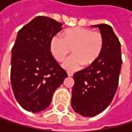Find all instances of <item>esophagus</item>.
<instances>
[{"label":"esophagus","instance_id":"esophagus-1","mask_svg":"<svg viewBox=\"0 0 132 132\" xmlns=\"http://www.w3.org/2000/svg\"><path fill=\"white\" fill-rule=\"evenodd\" d=\"M67 74H68L69 77H72V76L73 75V72H70V71H68V72H67Z\"/></svg>","mask_w":132,"mask_h":132}]
</instances>
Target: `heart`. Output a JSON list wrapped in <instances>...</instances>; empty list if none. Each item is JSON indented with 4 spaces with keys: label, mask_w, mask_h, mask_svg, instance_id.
I'll return each mask as SVG.
<instances>
[{
    "label": "heart",
    "mask_w": 132,
    "mask_h": 132,
    "mask_svg": "<svg viewBox=\"0 0 132 132\" xmlns=\"http://www.w3.org/2000/svg\"><path fill=\"white\" fill-rule=\"evenodd\" d=\"M103 48L104 37L101 32L81 27L65 30L62 37L54 35L50 43L51 52L59 62L63 61L72 49L73 54L62 64L70 71L80 69L83 64L85 67L93 65L100 58Z\"/></svg>",
    "instance_id": "b5f03b06"
}]
</instances>
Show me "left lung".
<instances>
[{
  "mask_svg": "<svg viewBox=\"0 0 132 132\" xmlns=\"http://www.w3.org/2000/svg\"><path fill=\"white\" fill-rule=\"evenodd\" d=\"M104 37V48L98 60L73 74L71 106L82 116H94L111 104L116 93L121 70L119 39L109 24L93 25Z\"/></svg>",
  "mask_w": 132,
  "mask_h": 132,
  "instance_id": "obj_1",
  "label": "left lung"
}]
</instances>
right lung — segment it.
Returning <instances> with one entry per match:
<instances>
[{
  "label": "right lung",
  "instance_id": "obj_1",
  "mask_svg": "<svg viewBox=\"0 0 132 132\" xmlns=\"http://www.w3.org/2000/svg\"><path fill=\"white\" fill-rule=\"evenodd\" d=\"M62 26L51 18L37 16L18 31L12 49L10 81L15 98L28 112L46 109L68 77L50 49L51 39Z\"/></svg>",
  "mask_w": 132,
  "mask_h": 132
}]
</instances>
